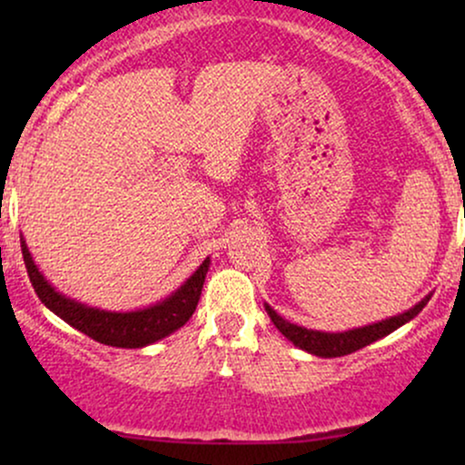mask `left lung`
Masks as SVG:
<instances>
[{
    "mask_svg": "<svg viewBox=\"0 0 465 465\" xmlns=\"http://www.w3.org/2000/svg\"><path fill=\"white\" fill-rule=\"evenodd\" d=\"M430 300V295H426L420 303H415L413 308H409L407 312L396 314V317L385 319V322H378L371 325H365V328H354L348 330V332H319V330H308L302 328V325L286 322L277 314L269 303H264L266 312H269L271 322L275 323V328L280 330L282 334L286 336L288 341H292V345H297L300 350H306L308 354L322 356V359H336V356L351 354V351L365 348V345L373 343V341L382 339V336L391 334L393 330H398L400 325L411 322L413 317H418L421 308L426 306Z\"/></svg>",
    "mask_w": 465,
    "mask_h": 465,
    "instance_id": "8db88e82",
    "label": "left lung"
}]
</instances>
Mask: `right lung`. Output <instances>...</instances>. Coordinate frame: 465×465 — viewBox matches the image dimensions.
I'll use <instances>...</instances> for the list:
<instances>
[{
	"label": "right lung",
	"mask_w": 465,
	"mask_h": 465,
	"mask_svg": "<svg viewBox=\"0 0 465 465\" xmlns=\"http://www.w3.org/2000/svg\"><path fill=\"white\" fill-rule=\"evenodd\" d=\"M21 253H24V262L25 269H28L32 286H35V292L56 317H61L63 322L80 330L83 334L92 336L98 343L111 345V348L131 350L146 348V345L173 334L174 330L185 325V322L196 311V303H199L203 291V282H205L207 269H210V258H205L199 269L192 273V277L183 282V286L177 288L170 297H165L163 302L142 308V311L111 312L92 308L76 300H69L63 292H58L41 275V271L36 269L24 238H21Z\"/></svg>",
	"instance_id": "add662e5"
}]
</instances>
